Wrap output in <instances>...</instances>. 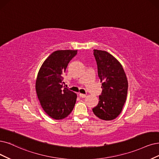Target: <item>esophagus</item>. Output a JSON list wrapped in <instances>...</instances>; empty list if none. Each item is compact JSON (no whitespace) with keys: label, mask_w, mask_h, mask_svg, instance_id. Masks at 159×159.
I'll return each mask as SVG.
<instances>
[{"label":"esophagus","mask_w":159,"mask_h":159,"mask_svg":"<svg viewBox=\"0 0 159 159\" xmlns=\"http://www.w3.org/2000/svg\"><path fill=\"white\" fill-rule=\"evenodd\" d=\"M79 96L81 98H84L86 96V95L84 94V93H79Z\"/></svg>","instance_id":"esophagus-1"}]
</instances>
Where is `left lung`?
I'll return each instance as SVG.
<instances>
[{
    "label": "left lung",
    "mask_w": 159,
    "mask_h": 159,
    "mask_svg": "<svg viewBox=\"0 0 159 159\" xmlns=\"http://www.w3.org/2000/svg\"><path fill=\"white\" fill-rule=\"evenodd\" d=\"M93 55L102 83V93L99 96L98 105L92 109L93 113L102 120H113L120 115L126 102V75L120 63L109 52L93 50Z\"/></svg>",
    "instance_id": "obj_1"
}]
</instances>
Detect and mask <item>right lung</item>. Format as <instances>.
I'll use <instances>...</instances> for the list:
<instances>
[{
  "mask_svg": "<svg viewBox=\"0 0 159 159\" xmlns=\"http://www.w3.org/2000/svg\"><path fill=\"white\" fill-rule=\"evenodd\" d=\"M77 50H57L41 66L35 84L37 94L45 113L51 118L61 120L73 111L76 93L65 88L63 74Z\"/></svg>",
  "mask_w": 159,
  "mask_h": 159,
  "instance_id": "obj_1",
  "label": "right lung"
}]
</instances>
